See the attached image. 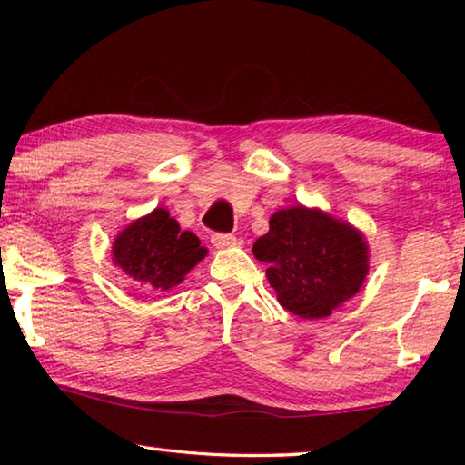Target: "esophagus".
<instances>
[{
  "label": "esophagus",
  "instance_id": "esophagus-1",
  "mask_svg": "<svg viewBox=\"0 0 465 465\" xmlns=\"http://www.w3.org/2000/svg\"><path fill=\"white\" fill-rule=\"evenodd\" d=\"M235 235L232 233H213L211 235V243H213L215 248H230V246H235Z\"/></svg>",
  "mask_w": 465,
  "mask_h": 465
}]
</instances>
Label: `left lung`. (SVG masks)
Wrapping results in <instances>:
<instances>
[{
    "label": "left lung",
    "instance_id": "8db88e82",
    "mask_svg": "<svg viewBox=\"0 0 465 465\" xmlns=\"http://www.w3.org/2000/svg\"><path fill=\"white\" fill-rule=\"evenodd\" d=\"M269 223L252 252L269 264L266 279L287 312L326 318L363 285L367 243L355 227L302 204L277 211Z\"/></svg>",
    "mask_w": 465,
    "mask_h": 465
}]
</instances>
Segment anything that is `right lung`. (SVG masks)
Instances as JSON below:
<instances>
[{"label":"right lung","mask_w":465,"mask_h":465,"mask_svg":"<svg viewBox=\"0 0 465 465\" xmlns=\"http://www.w3.org/2000/svg\"><path fill=\"white\" fill-rule=\"evenodd\" d=\"M114 264L145 291H168L203 261L207 248L193 232H180L166 209L133 222L114 240Z\"/></svg>","instance_id":"1"}]
</instances>
